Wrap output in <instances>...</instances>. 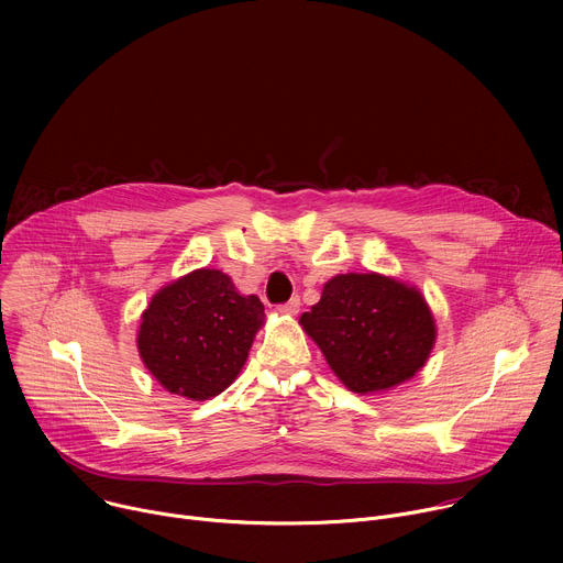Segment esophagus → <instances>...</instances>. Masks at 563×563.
Instances as JSON below:
<instances>
[{
    "label": "esophagus",
    "mask_w": 563,
    "mask_h": 563,
    "mask_svg": "<svg viewBox=\"0 0 563 563\" xmlns=\"http://www.w3.org/2000/svg\"><path fill=\"white\" fill-rule=\"evenodd\" d=\"M298 309H300V298H298V296H294L291 300H287L285 305H280V307H278V311H280V313H285V316H296V313H298Z\"/></svg>",
    "instance_id": "34e87169"
}]
</instances>
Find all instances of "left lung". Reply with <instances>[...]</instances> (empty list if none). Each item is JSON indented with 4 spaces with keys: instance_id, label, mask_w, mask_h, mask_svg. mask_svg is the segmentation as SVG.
Instances as JSON below:
<instances>
[{
    "instance_id": "left-lung-1",
    "label": "left lung",
    "mask_w": 563,
    "mask_h": 563,
    "mask_svg": "<svg viewBox=\"0 0 563 563\" xmlns=\"http://www.w3.org/2000/svg\"><path fill=\"white\" fill-rule=\"evenodd\" d=\"M302 330L323 352L341 383L374 394L410 380L437 341L423 294L383 274H341L300 316Z\"/></svg>"
}]
</instances>
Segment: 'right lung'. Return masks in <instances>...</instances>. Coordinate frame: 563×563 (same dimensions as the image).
Listing matches in <instances>:
<instances>
[{
    "mask_svg": "<svg viewBox=\"0 0 563 563\" xmlns=\"http://www.w3.org/2000/svg\"><path fill=\"white\" fill-rule=\"evenodd\" d=\"M263 323L258 296L240 294L220 269H196L151 298L137 352L167 391L207 400L235 380Z\"/></svg>",
    "mask_w": 563,
    "mask_h": 563,
    "instance_id": "add662e5",
    "label": "right lung"
}]
</instances>
